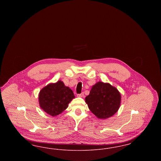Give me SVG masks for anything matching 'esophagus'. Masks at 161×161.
<instances>
[{
	"label": "esophagus",
	"instance_id": "obj_1",
	"mask_svg": "<svg viewBox=\"0 0 161 161\" xmlns=\"http://www.w3.org/2000/svg\"><path fill=\"white\" fill-rule=\"evenodd\" d=\"M77 96L78 97H84V93H83V92H82L81 93L77 94Z\"/></svg>",
	"mask_w": 161,
	"mask_h": 161
}]
</instances>
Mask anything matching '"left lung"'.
<instances>
[{
  "instance_id": "left-lung-1",
  "label": "left lung",
  "mask_w": 161,
  "mask_h": 161,
  "mask_svg": "<svg viewBox=\"0 0 161 161\" xmlns=\"http://www.w3.org/2000/svg\"><path fill=\"white\" fill-rule=\"evenodd\" d=\"M121 99V94L116 87L109 83L99 81L92 86L85 101L98 118L106 119L118 112Z\"/></svg>"
}]
</instances>
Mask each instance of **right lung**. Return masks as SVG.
<instances>
[{"mask_svg": "<svg viewBox=\"0 0 161 161\" xmlns=\"http://www.w3.org/2000/svg\"><path fill=\"white\" fill-rule=\"evenodd\" d=\"M74 98L73 91L60 80L47 84L38 95L40 107L53 116L59 115L66 110Z\"/></svg>", "mask_w": 161, "mask_h": 161, "instance_id": "1", "label": "right lung"}]
</instances>
